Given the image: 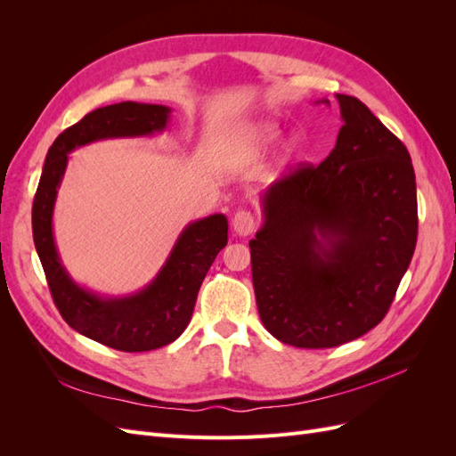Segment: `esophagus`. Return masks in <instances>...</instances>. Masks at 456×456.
I'll return each mask as SVG.
<instances>
[{"label": "esophagus", "instance_id": "esophagus-1", "mask_svg": "<svg viewBox=\"0 0 456 456\" xmlns=\"http://www.w3.org/2000/svg\"><path fill=\"white\" fill-rule=\"evenodd\" d=\"M232 226L238 236H251V233L256 230V220L251 211H238L233 215Z\"/></svg>", "mask_w": 456, "mask_h": 456}]
</instances>
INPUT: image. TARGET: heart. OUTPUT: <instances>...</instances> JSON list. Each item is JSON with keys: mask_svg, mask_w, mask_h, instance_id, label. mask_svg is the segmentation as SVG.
I'll use <instances>...</instances> for the list:
<instances>
[{"mask_svg": "<svg viewBox=\"0 0 456 456\" xmlns=\"http://www.w3.org/2000/svg\"><path fill=\"white\" fill-rule=\"evenodd\" d=\"M247 139H249L255 146L266 148L280 139V129L272 126V123H260V126H255L249 129Z\"/></svg>", "mask_w": 456, "mask_h": 456, "instance_id": "b5f03b06", "label": "heart"}]
</instances>
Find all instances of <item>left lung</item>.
I'll return each instance as SVG.
<instances>
[{
    "label": "left lung",
    "mask_w": 456,
    "mask_h": 456,
    "mask_svg": "<svg viewBox=\"0 0 456 456\" xmlns=\"http://www.w3.org/2000/svg\"><path fill=\"white\" fill-rule=\"evenodd\" d=\"M337 99L335 148L266 190L265 224L249 241L260 320L297 348L340 346L377 327L417 245L405 144L360 99Z\"/></svg>",
    "instance_id": "obj_1"
}]
</instances>
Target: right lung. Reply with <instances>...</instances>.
Here are the masks:
<instances>
[{"label":"right lung","mask_w":456,"mask_h":456,"mask_svg":"<svg viewBox=\"0 0 456 456\" xmlns=\"http://www.w3.org/2000/svg\"><path fill=\"white\" fill-rule=\"evenodd\" d=\"M169 114L167 106L129 101L93 110L54 139L32 205L34 243L54 306L77 333L119 352L156 350L183 335L205 273L228 243V220L211 215L190 223L154 281L136 295L104 298L74 283L64 270L53 238V209L74 148L118 136L154 134L167 126Z\"/></svg>","instance_id":"1"}]
</instances>
